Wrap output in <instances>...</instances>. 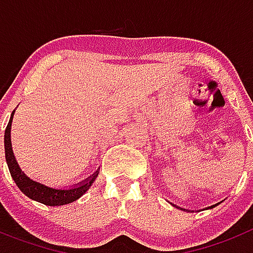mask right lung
Returning a JSON list of instances; mask_svg holds the SVG:
<instances>
[{"label":"right lung","instance_id":"1","mask_svg":"<svg viewBox=\"0 0 253 253\" xmlns=\"http://www.w3.org/2000/svg\"><path fill=\"white\" fill-rule=\"evenodd\" d=\"M14 113L15 111L11 113L10 121H8V125L5 131V155L6 163H7L8 169H10L11 177L15 181V183L17 184V187L20 188L21 192L26 195L29 199L38 201L41 204H44L47 206L67 205V204H71L80 199L89 190L90 186L94 183V181H95L98 174H99V170H96L94 174L87 177L86 179L78 183L76 186H71L69 188L50 187V186H47V184L42 183V182L30 178L29 175H26V173L20 168L14 155V151H12L11 125H12Z\"/></svg>","mask_w":253,"mask_h":253}]
</instances>
